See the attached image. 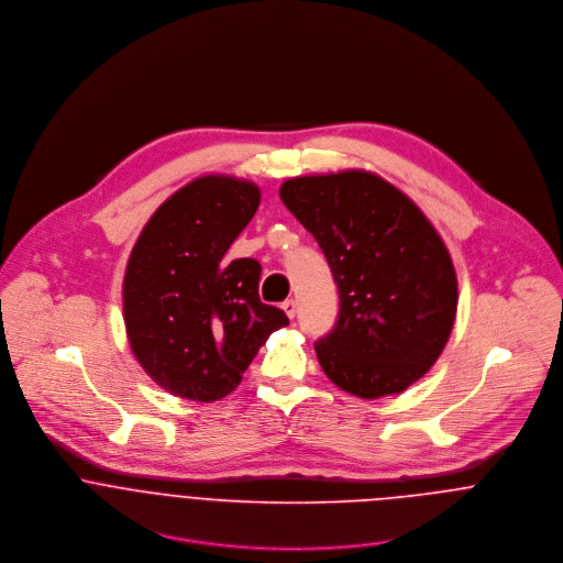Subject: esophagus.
<instances>
[{
	"label": "esophagus",
	"mask_w": 563,
	"mask_h": 563,
	"mask_svg": "<svg viewBox=\"0 0 563 563\" xmlns=\"http://www.w3.org/2000/svg\"><path fill=\"white\" fill-rule=\"evenodd\" d=\"M282 310L286 312V317H288V319H295V317H297V301L286 299V301L282 303Z\"/></svg>",
	"instance_id": "obj_1"
}]
</instances>
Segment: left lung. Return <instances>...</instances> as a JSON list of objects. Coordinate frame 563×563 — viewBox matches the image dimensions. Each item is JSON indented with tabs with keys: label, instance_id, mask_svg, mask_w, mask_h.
Masks as SVG:
<instances>
[{
	"label": "left lung",
	"instance_id": "obj_1",
	"mask_svg": "<svg viewBox=\"0 0 563 563\" xmlns=\"http://www.w3.org/2000/svg\"><path fill=\"white\" fill-rule=\"evenodd\" d=\"M279 197L319 242L340 292L338 321L314 344L324 375L360 399L407 390L435 364L457 314L446 244L371 170L292 177Z\"/></svg>",
	"mask_w": 563,
	"mask_h": 563
}]
</instances>
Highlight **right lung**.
<instances>
[{"mask_svg":"<svg viewBox=\"0 0 563 563\" xmlns=\"http://www.w3.org/2000/svg\"><path fill=\"white\" fill-rule=\"evenodd\" d=\"M260 206V188L203 175L173 192L143 228L123 279L130 346L166 393L228 397L288 317L260 301L257 260H225Z\"/></svg>","mask_w":563,"mask_h":563,"instance_id":"1","label":"right lung"}]
</instances>
